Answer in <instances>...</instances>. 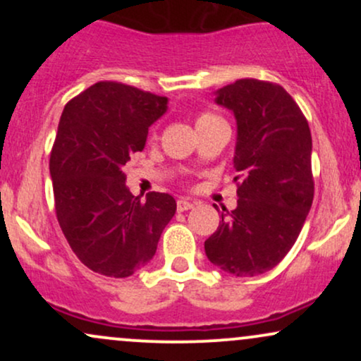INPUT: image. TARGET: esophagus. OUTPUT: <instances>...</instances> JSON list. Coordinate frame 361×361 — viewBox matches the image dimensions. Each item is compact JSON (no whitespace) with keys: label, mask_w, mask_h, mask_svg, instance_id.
Instances as JSON below:
<instances>
[{"label":"esophagus","mask_w":361,"mask_h":361,"mask_svg":"<svg viewBox=\"0 0 361 361\" xmlns=\"http://www.w3.org/2000/svg\"><path fill=\"white\" fill-rule=\"evenodd\" d=\"M176 209H178V212H185V210L193 209V202L186 200V198H180V200L176 202Z\"/></svg>","instance_id":"esophagus-1"}]
</instances>
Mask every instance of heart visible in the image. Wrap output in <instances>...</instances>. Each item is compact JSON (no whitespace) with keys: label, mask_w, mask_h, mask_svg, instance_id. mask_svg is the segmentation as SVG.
<instances>
[{"label":"heart","mask_w":361,"mask_h":361,"mask_svg":"<svg viewBox=\"0 0 361 361\" xmlns=\"http://www.w3.org/2000/svg\"><path fill=\"white\" fill-rule=\"evenodd\" d=\"M214 118H217V117H214V115H210V114L200 115V117L197 118V126H200V123H205V122H210V120H214Z\"/></svg>","instance_id":"heart-1"}]
</instances>
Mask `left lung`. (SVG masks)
<instances>
[{"label": "left lung", "mask_w": 361, "mask_h": 361, "mask_svg": "<svg viewBox=\"0 0 361 361\" xmlns=\"http://www.w3.org/2000/svg\"><path fill=\"white\" fill-rule=\"evenodd\" d=\"M238 123V207L222 212L205 255L226 273L256 276L293 246L312 205V137L299 105L280 85L238 80L215 91Z\"/></svg>", "instance_id": "obj_1"}]
</instances>
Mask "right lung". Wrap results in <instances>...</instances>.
Returning <instances> with one entry per match:
<instances>
[{
    "label": "right lung",
    "instance_id": "add662e5",
    "mask_svg": "<svg viewBox=\"0 0 361 361\" xmlns=\"http://www.w3.org/2000/svg\"><path fill=\"white\" fill-rule=\"evenodd\" d=\"M166 110V97L100 81L62 111L49 163L57 221L74 255L100 275L127 279L146 267L176 212L168 193L134 197L122 171Z\"/></svg>",
    "mask_w": 361,
    "mask_h": 361
}]
</instances>
